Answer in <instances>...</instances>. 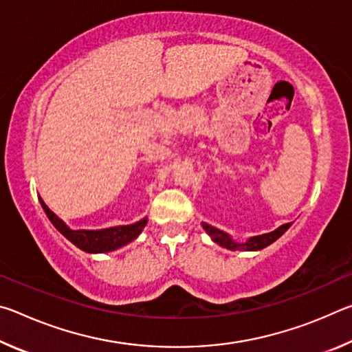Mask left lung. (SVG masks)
<instances>
[{
	"mask_svg": "<svg viewBox=\"0 0 352 352\" xmlns=\"http://www.w3.org/2000/svg\"><path fill=\"white\" fill-rule=\"evenodd\" d=\"M290 225L292 223H284L279 226V228H276L275 231H272V233L254 236V237H252V239H248L245 243H236L228 234L223 233V231L214 228V226L208 225V223H204V228L206 233L212 237L214 242L225 248L236 252V250H262V248H265L267 245H270L272 242H275L278 237H281L285 231L289 230Z\"/></svg>",
	"mask_w": 352,
	"mask_h": 352,
	"instance_id": "8db88e82",
	"label": "left lung"
}]
</instances>
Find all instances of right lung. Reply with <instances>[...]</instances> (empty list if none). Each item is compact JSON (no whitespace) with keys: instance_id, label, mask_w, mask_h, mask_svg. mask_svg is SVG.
<instances>
[{"instance_id":"1","label":"right lung","mask_w":352,"mask_h":352,"mask_svg":"<svg viewBox=\"0 0 352 352\" xmlns=\"http://www.w3.org/2000/svg\"><path fill=\"white\" fill-rule=\"evenodd\" d=\"M40 204H41V208L45 210L47 219L52 222V225H54L69 242H73L76 247H79L80 250H83V252H88V253L113 252V250L126 245V243L136 239V236L141 233L142 228H144L147 223V219H141L140 222H136L133 225L115 226V228H107V230H98V231L69 230L68 226L65 225L62 220L43 204V200L41 199H40Z\"/></svg>"}]
</instances>
